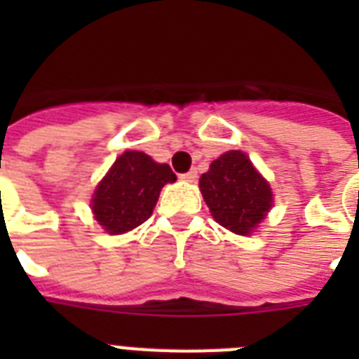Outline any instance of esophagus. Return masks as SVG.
<instances>
[{
  "instance_id": "34e87169",
  "label": "esophagus",
  "mask_w": 359,
  "mask_h": 359,
  "mask_svg": "<svg viewBox=\"0 0 359 359\" xmlns=\"http://www.w3.org/2000/svg\"><path fill=\"white\" fill-rule=\"evenodd\" d=\"M180 179L186 180V182H194V180L197 179V171H196V169H190L188 173L180 175Z\"/></svg>"
}]
</instances>
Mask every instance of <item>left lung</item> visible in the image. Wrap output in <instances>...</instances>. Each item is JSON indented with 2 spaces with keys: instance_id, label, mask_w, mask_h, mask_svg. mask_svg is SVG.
I'll return each instance as SVG.
<instances>
[{
  "instance_id": "1",
  "label": "left lung",
  "mask_w": 359,
  "mask_h": 359,
  "mask_svg": "<svg viewBox=\"0 0 359 359\" xmlns=\"http://www.w3.org/2000/svg\"><path fill=\"white\" fill-rule=\"evenodd\" d=\"M199 188L214 219L236 235H250L272 207L270 186L240 151L214 160Z\"/></svg>"
}]
</instances>
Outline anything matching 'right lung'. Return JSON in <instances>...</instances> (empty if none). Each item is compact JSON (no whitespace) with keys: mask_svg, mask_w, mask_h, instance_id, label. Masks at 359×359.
Wrapping results in <instances>:
<instances>
[{"mask_svg":"<svg viewBox=\"0 0 359 359\" xmlns=\"http://www.w3.org/2000/svg\"><path fill=\"white\" fill-rule=\"evenodd\" d=\"M175 180L168 163H156L145 152L126 151L95 190V218L109 235L134 229L149 219L160 190Z\"/></svg>","mask_w":359,"mask_h":359,"instance_id":"obj_1","label":"right lung"}]
</instances>
